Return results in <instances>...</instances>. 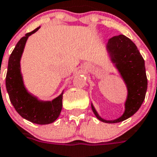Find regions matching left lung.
<instances>
[{"label": "left lung", "mask_w": 157, "mask_h": 157, "mask_svg": "<svg viewBox=\"0 0 157 157\" xmlns=\"http://www.w3.org/2000/svg\"><path fill=\"white\" fill-rule=\"evenodd\" d=\"M106 48L111 61L115 65L127 87L125 112L119 118L109 121L99 116L92 104L91 109L100 121L106 123H117L134 115L144 102L147 88L145 63L136 45L123 35L109 39Z\"/></svg>", "instance_id": "1"}]
</instances>
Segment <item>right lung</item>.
Listing matches in <instances>:
<instances>
[{
    "label": "right lung",
    "mask_w": 157,
    "mask_h": 157,
    "mask_svg": "<svg viewBox=\"0 0 157 157\" xmlns=\"http://www.w3.org/2000/svg\"><path fill=\"white\" fill-rule=\"evenodd\" d=\"M39 29L40 27L26 34L15 46L9 58L6 86L11 104L20 116L33 123L46 125L56 121L61 113L63 91L52 101L38 100L25 87L20 69V60L27 39Z\"/></svg>",
    "instance_id": "right-lung-1"
}]
</instances>
